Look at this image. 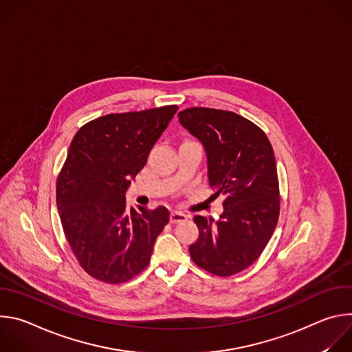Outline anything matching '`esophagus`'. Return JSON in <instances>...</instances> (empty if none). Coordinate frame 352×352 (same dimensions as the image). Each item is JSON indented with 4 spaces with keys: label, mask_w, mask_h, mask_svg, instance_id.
Returning a JSON list of instances; mask_svg holds the SVG:
<instances>
[{
    "label": "esophagus",
    "mask_w": 352,
    "mask_h": 352,
    "mask_svg": "<svg viewBox=\"0 0 352 352\" xmlns=\"http://www.w3.org/2000/svg\"><path fill=\"white\" fill-rule=\"evenodd\" d=\"M186 219H188V216H186L185 213H182V212H178V210H174V212H171V214H170V221H171L173 224L185 221Z\"/></svg>",
    "instance_id": "1"
}]
</instances>
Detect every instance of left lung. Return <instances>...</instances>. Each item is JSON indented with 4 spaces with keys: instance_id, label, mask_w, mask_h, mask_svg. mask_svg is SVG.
Wrapping results in <instances>:
<instances>
[{
    "instance_id": "left-lung-1",
    "label": "left lung",
    "mask_w": 352,
    "mask_h": 352,
    "mask_svg": "<svg viewBox=\"0 0 352 352\" xmlns=\"http://www.w3.org/2000/svg\"><path fill=\"white\" fill-rule=\"evenodd\" d=\"M178 118L206 150L214 196H226L220 220L193 217L199 238L189 246L190 258L214 276L236 274L261 256L278 221L273 147L258 125L232 111L192 107Z\"/></svg>"
}]
</instances>
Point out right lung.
<instances>
[{
	"label": "right lung",
	"instance_id": "add662e5",
	"mask_svg": "<svg viewBox=\"0 0 352 352\" xmlns=\"http://www.w3.org/2000/svg\"><path fill=\"white\" fill-rule=\"evenodd\" d=\"M177 106L107 114L74 136L57 178V208L80 267L109 284L143 272L159 234L170 220L164 206L128 208L125 192Z\"/></svg>",
	"mask_w": 352,
	"mask_h": 352
}]
</instances>
